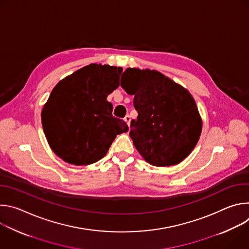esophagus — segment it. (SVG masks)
<instances>
[{"label":"esophagus","mask_w":249,"mask_h":249,"mask_svg":"<svg viewBox=\"0 0 249 249\" xmlns=\"http://www.w3.org/2000/svg\"><path fill=\"white\" fill-rule=\"evenodd\" d=\"M124 120H125V122L128 124V126H130V122H131V117L129 116V115H126L125 116V118H124Z\"/></svg>","instance_id":"esophagus-1"}]
</instances>
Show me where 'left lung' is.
<instances>
[{"label":"left lung","instance_id":"obj_1","mask_svg":"<svg viewBox=\"0 0 249 249\" xmlns=\"http://www.w3.org/2000/svg\"><path fill=\"white\" fill-rule=\"evenodd\" d=\"M121 87L134 95L137 120L130 137L146 161L156 166L181 162L195 148L202 120L189 91L158 71L128 68Z\"/></svg>","mask_w":249,"mask_h":249}]
</instances>
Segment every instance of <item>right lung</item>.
<instances>
[{
  "mask_svg": "<svg viewBox=\"0 0 249 249\" xmlns=\"http://www.w3.org/2000/svg\"><path fill=\"white\" fill-rule=\"evenodd\" d=\"M122 68L90 64L60 81L43 106L41 121L52 151L76 165L96 162L126 122L112 115L108 96L119 87Z\"/></svg>",
  "mask_w": 249,
  "mask_h": 249,
  "instance_id": "obj_1",
  "label": "right lung"
}]
</instances>
